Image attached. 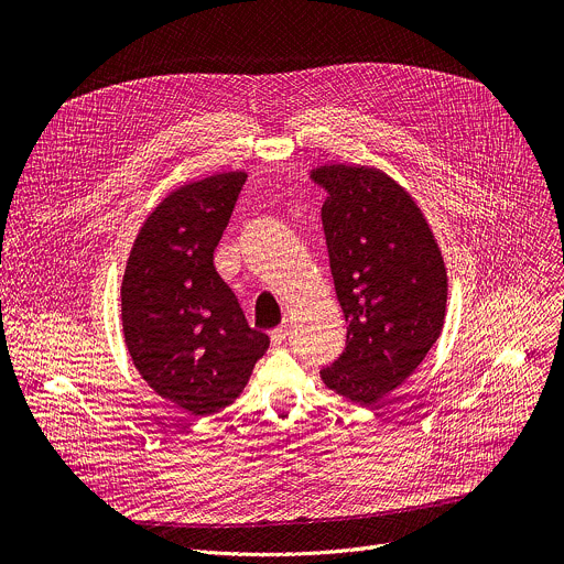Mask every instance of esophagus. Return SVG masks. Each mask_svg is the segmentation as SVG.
<instances>
[{"label": "esophagus", "instance_id": "34e87169", "mask_svg": "<svg viewBox=\"0 0 564 564\" xmlns=\"http://www.w3.org/2000/svg\"><path fill=\"white\" fill-rule=\"evenodd\" d=\"M270 339H272V346L279 348V346L288 339V326H276V328L270 333Z\"/></svg>", "mask_w": 564, "mask_h": 564}]
</instances>
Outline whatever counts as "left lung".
I'll return each instance as SVG.
<instances>
[{"instance_id":"8db88e82","label":"left lung","mask_w":564,"mask_h":564,"mask_svg":"<svg viewBox=\"0 0 564 564\" xmlns=\"http://www.w3.org/2000/svg\"><path fill=\"white\" fill-rule=\"evenodd\" d=\"M328 189L321 207L346 348L321 379L361 406L392 392L424 361L446 312V268L415 200L370 167L312 172Z\"/></svg>"}]
</instances>
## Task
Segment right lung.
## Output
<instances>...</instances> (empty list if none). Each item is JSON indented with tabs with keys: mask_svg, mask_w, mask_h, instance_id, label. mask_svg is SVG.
I'll use <instances>...</instances> for the list:
<instances>
[{
	"mask_svg": "<svg viewBox=\"0 0 564 564\" xmlns=\"http://www.w3.org/2000/svg\"><path fill=\"white\" fill-rule=\"evenodd\" d=\"M246 172L183 185L144 220L122 279V330L142 379L192 415L229 406L270 337L214 268Z\"/></svg>",
	"mask_w": 564,
	"mask_h": 564,
	"instance_id": "add662e5",
	"label": "right lung"
}]
</instances>
